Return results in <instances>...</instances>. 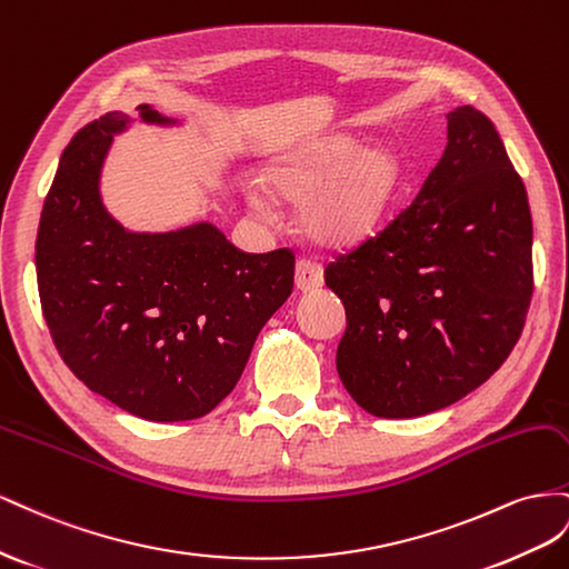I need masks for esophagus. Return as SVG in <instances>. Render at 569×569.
<instances>
[{"instance_id":"34e87169","label":"esophagus","mask_w":569,"mask_h":569,"mask_svg":"<svg viewBox=\"0 0 569 569\" xmlns=\"http://www.w3.org/2000/svg\"><path fill=\"white\" fill-rule=\"evenodd\" d=\"M296 286L302 293H310V290H317L323 286V269L317 262H310V259H300L296 264Z\"/></svg>"}]
</instances>
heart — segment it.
I'll list each match as a JSON object with an SVG mask.
<instances>
[{"label": "heart", "mask_w": 569, "mask_h": 569, "mask_svg": "<svg viewBox=\"0 0 569 569\" xmlns=\"http://www.w3.org/2000/svg\"><path fill=\"white\" fill-rule=\"evenodd\" d=\"M267 186L288 202H302V231L321 246H350L377 229L400 183V161L383 148L355 150L338 136L288 154L264 171ZM248 204L259 214L269 207L254 188Z\"/></svg>", "instance_id": "obj_1"}]
</instances>
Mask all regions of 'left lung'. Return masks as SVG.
<instances>
[{"label": "left lung", "mask_w": 569, "mask_h": 569, "mask_svg": "<svg viewBox=\"0 0 569 569\" xmlns=\"http://www.w3.org/2000/svg\"><path fill=\"white\" fill-rule=\"evenodd\" d=\"M531 212L496 126L448 113V144L417 198L323 271L348 327L336 369L362 410L421 417L508 360L533 293Z\"/></svg>", "instance_id": "left-lung-1"}]
</instances>
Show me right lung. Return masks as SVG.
I'll return each instance as SVG.
<instances>
[{"label": "right lung", "instance_id": "right-lung-1", "mask_svg": "<svg viewBox=\"0 0 569 569\" xmlns=\"http://www.w3.org/2000/svg\"><path fill=\"white\" fill-rule=\"evenodd\" d=\"M140 121L173 126L150 104ZM109 111L73 136L42 207L36 267L61 360L90 391L150 421H186L229 396L269 317L293 290L296 254H248L214 223L133 233L102 202Z\"/></svg>", "mask_w": 569, "mask_h": 569}]
</instances>
